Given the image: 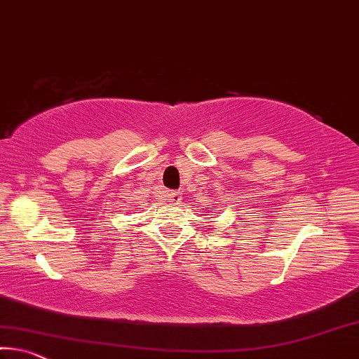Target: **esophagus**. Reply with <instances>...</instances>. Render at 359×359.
<instances>
[{
  "label": "esophagus",
  "mask_w": 359,
  "mask_h": 359,
  "mask_svg": "<svg viewBox=\"0 0 359 359\" xmlns=\"http://www.w3.org/2000/svg\"><path fill=\"white\" fill-rule=\"evenodd\" d=\"M168 200H169V203H172V204H179L182 201V193L180 191H170L168 195Z\"/></svg>",
  "instance_id": "34e87169"
}]
</instances>
